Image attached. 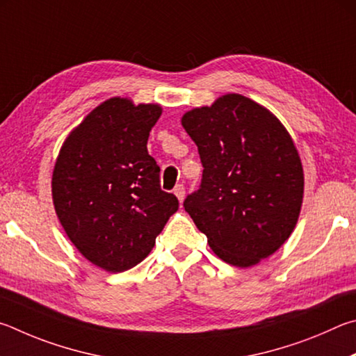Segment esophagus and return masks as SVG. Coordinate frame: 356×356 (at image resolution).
I'll use <instances>...</instances> for the list:
<instances>
[{
	"label": "esophagus",
	"mask_w": 356,
	"mask_h": 356,
	"mask_svg": "<svg viewBox=\"0 0 356 356\" xmlns=\"http://www.w3.org/2000/svg\"><path fill=\"white\" fill-rule=\"evenodd\" d=\"M173 194L178 197L179 202H183L184 195H186V188L183 184H177V186H175V189H173Z\"/></svg>",
	"instance_id": "esophagus-1"
}]
</instances>
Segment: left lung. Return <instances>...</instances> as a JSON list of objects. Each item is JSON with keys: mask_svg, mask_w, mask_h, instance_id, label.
Instances as JSON below:
<instances>
[{"mask_svg": "<svg viewBox=\"0 0 356 356\" xmlns=\"http://www.w3.org/2000/svg\"><path fill=\"white\" fill-rule=\"evenodd\" d=\"M181 123L203 165L184 209L220 259L258 264L284 244L300 214L303 168L289 133L238 93L186 112Z\"/></svg>", "mask_w": 356, "mask_h": 356, "instance_id": "1", "label": "left lung"}]
</instances>
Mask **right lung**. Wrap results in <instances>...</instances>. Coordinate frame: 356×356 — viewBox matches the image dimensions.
<instances>
[{
  "mask_svg": "<svg viewBox=\"0 0 356 356\" xmlns=\"http://www.w3.org/2000/svg\"><path fill=\"white\" fill-rule=\"evenodd\" d=\"M161 112L158 104L111 98L72 131L56 161L51 188L60 225L84 258L108 272L147 258L178 211L147 149Z\"/></svg>",
  "mask_w": 356,
  "mask_h": 356,
  "instance_id": "add662e5",
  "label": "right lung"
}]
</instances>
